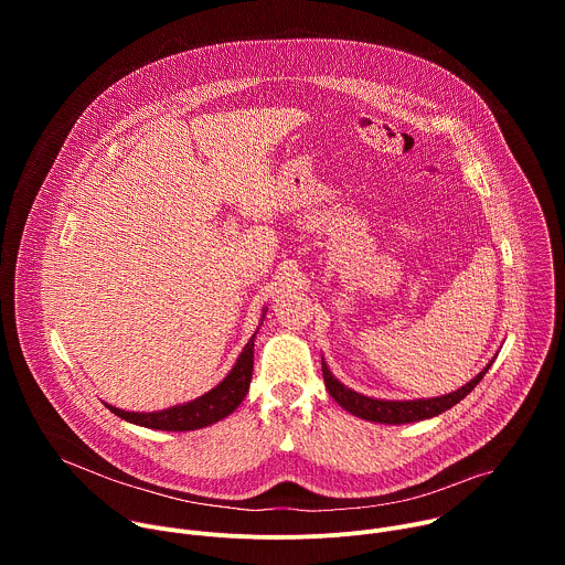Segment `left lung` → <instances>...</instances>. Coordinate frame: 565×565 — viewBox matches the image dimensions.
Wrapping results in <instances>:
<instances>
[{"mask_svg":"<svg viewBox=\"0 0 565 565\" xmlns=\"http://www.w3.org/2000/svg\"><path fill=\"white\" fill-rule=\"evenodd\" d=\"M492 362L482 369L473 380H469L465 386H460L458 391H451V393L438 395V397H418V399H377V397L358 393V391L349 388L347 384H342L331 373L324 358H321V373H324L329 393L335 397L338 405L342 409H347L349 414H353L362 420H369V423H380V425H407V423H418V420L440 416L443 412L458 405L465 395H469L473 391V386L482 380V375L488 373Z\"/></svg>","mask_w":565,"mask_h":565,"instance_id":"1","label":"left lung"}]
</instances>
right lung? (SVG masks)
Masks as SVG:
<instances>
[{"label":"right lung","instance_id":"obj_1","mask_svg":"<svg viewBox=\"0 0 565 565\" xmlns=\"http://www.w3.org/2000/svg\"><path fill=\"white\" fill-rule=\"evenodd\" d=\"M266 310L268 308H264V312H262V321L266 317ZM257 331L248 340L244 351H241V355L236 358L232 371L214 388L199 395L196 399L183 402V405H177V407H170L163 412H142V414L111 407V405H107V402H105V407L131 425H140L147 429H160V431H194V429L214 425V423L227 418L241 405V402H244V397L250 388Z\"/></svg>","mask_w":565,"mask_h":565}]
</instances>
